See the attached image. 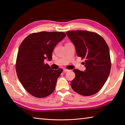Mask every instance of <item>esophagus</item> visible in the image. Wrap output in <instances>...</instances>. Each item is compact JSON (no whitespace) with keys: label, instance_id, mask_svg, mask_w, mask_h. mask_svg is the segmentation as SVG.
Listing matches in <instances>:
<instances>
[{"label":"esophagus","instance_id":"34e87169","mask_svg":"<svg viewBox=\"0 0 125 125\" xmlns=\"http://www.w3.org/2000/svg\"><path fill=\"white\" fill-rule=\"evenodd\" d=\"M63 71H64V72H69V71H70V70H69V69H67L66 68H64V69H63Z\"/></svg>","mask_w":125,"mask_h":125}]
</instances>
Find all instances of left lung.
<instances>
[{
  "instance_id": "8db88e82",
  "label": "left lung",
  "mask_w": 125,
  "mask_h": 125,
  "mask_svg": "<svg viewBox=\"0 0 125 125\" xmlns=\"http://www.w3.org/2000/svg\"><path fill=\"white\" fill-rule=\"evenodd\" d=\"M67 36L75 46L78 57L85 59L84 72L74 69L75 77L71 87L83 96L98 93L110 74L111 60L109 48L104 39L96 33L88 31H67Z\"/></svg>"
}]
</instances>
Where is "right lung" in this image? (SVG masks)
Returning <instances> with one entry per match:
<instances>
[{
    "instance_id": "right-lung-1",
    "label": "right lung",
    "mask_w": 125,
    "mask_h": 125,
    "mask_svg": "<svg viewBox=\"0 0 125 125\" xmlns=\"http://www.w3.org/2000/svg\"><path fill=\"white\" fill-rule=\"evenodd\" d=\"M65 36L63 32L42 31L27 36L21 43L16 62L17 75L32 96L45 98L54 92L63 69L54 70L44 61L52 60L53 50Z\"/></svg>"
}]
</instances>
